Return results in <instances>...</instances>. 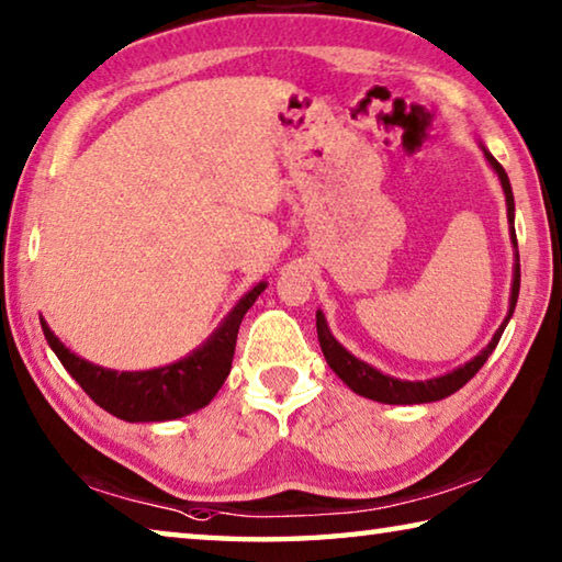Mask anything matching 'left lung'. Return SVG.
<instances>
[{"instance_id": "obj_1", "label": "left lung", "mask_w": 562, "mask_h": 562, "mask_svg": "<svg viewBox=\"0 0 562 562\" xmlns=\"http://www.w3.org/2000/svg\"><path fill=\"white\" fill-rule=\"evenodd\" d=\"M483 156H486L491 168L496 170L498 178H501L503 193H506L510 240H513V247H518L516 227H513V221H516V203H513V190H510L508 173L503 170V166L488 154L486 148H483ZM518 290H520V260H518V250H516V268H513V284H510V307H508L506 319H503V325L496 329V335H493V339L488 341V347L483 349L479 357L465 361L463 367L453 369V372L443 374V376L426 379V382H406V379L382 374L379 369L369 367L367 361H361L355 355H349V351L341 347L335 337H331V331L327 327V319H325V315H322V312H317L319 347H322V351H325V359H327V364L331 367V372H335L341 379V382H345L351 389V392L359 394V396H367V398H372V402H382V404H429V402H439V398H446V396H451L453 392H459V389L465 382H471L475 372H479V369L486 364L491 351L498 347V339L503 335V329H506L508 319L513 317V310H516Z\"/></svg>"}]
</instances>
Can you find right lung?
I'll use <instances>...</instances> for the list:
<instances>
[{
	"instance_id": "obj_1",
	"label": "right lung",
	"mask_w": 562,
	"mask_h": 562,
	"mask_svg": "<svg viewBox=\"0 0 562 562\" xmlns=\"http://www.w3.org/2000/svg\"><path fill=\"white\" fill-rule=\"evenodd\" d=\"M265 288H268L265 282L255 284L193 355L168 367L146 369V372H113V369L91 364L66 349L44 319L42 329L54 355L76 379V384L91 396V402L123 422H168V418H180L211 404V398L231 374L237 329L245 312L252 307Z\"/></svg>"
}]
</instances>
